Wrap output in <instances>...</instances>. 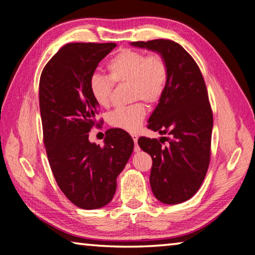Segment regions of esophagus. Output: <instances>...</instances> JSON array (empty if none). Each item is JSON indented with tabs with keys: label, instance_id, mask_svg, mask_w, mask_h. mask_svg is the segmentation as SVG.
<instances>
[{
	"label": "esophagus",
	"instance_id": "1",
	"mask_svg": "<svg viewBox=\"0 0 255 255\" xmlns=\"http://www.w3.org/2000/svg\"><path fill=\"white\" fill-rule=\"evenodd\" d=\"M131 137H132V139H133V143H135V147H133V150H135V152H139V146L137 145V141H138V136L137 135H135V133H132L131 135Z\"/></svg>",
	"mask_w": 255,
	"mask_h": 255
}]
</instances>
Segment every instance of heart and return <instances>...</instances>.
<instances>
[{"label": "heart", "instance_id": "heart-1", "mask_svg": "<svg viewBox=\"0 0 255 255\" xmlns=\"http://www.w3.org/2000/svg\"><path fill=\"white\" fill-rule=\"evenodd\" d=\"M109 76L93 74L90 77V93L99 106L107 107L111 101L115 83H129L131 100L141 99L148 103L157 102L163 96L167 81V66L162 56H146L141 51L123 49L107 65ZM146 116V108L140 102L119 107L108 115L112 127L125 131H136Z\"/></svg>", "mask_w": 255, "mask_h": 255}]
</instances>
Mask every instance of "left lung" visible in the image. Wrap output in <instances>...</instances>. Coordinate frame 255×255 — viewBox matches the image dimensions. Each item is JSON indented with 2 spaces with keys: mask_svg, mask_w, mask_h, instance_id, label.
<instances>
[{
  "mask_svg": "<svg viewBox=\"0 0 255 255\" xmlns=\"http://www.w3.org/2000/svg\"><path fill=\"white\" fill-rule=\"evenodd\" d=\"M130 45L155 51L166 63L165 90L147 127L171 138L139 137L138 145L152 156L149 183L156 199L166 205L181 204L199 190L210 161L213 112L204 77L178 42L155 39ZM165 140L169 143L163 146Z\"/></svg>",
  "mask_w": 255,
  "mask_h": 255,
  "instance_id": "obj_1",
  "label": "left lung"
}]
</instances>
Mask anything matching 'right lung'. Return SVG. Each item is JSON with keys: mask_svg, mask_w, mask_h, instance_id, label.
<instances>
[{"mask_svg": "<svg viewBox=\"0 0 255 255\" xmlns=\"http://www.w3.org/2000/svg\"><path fill=\"white\" fill-rule=\"evenodd\" d=\"M115 42H74L63 46L47 63L39 82L44 144L56 182L67 199L82 209L109 204L117 178L133 150L123 129H109L105 146L89 140L99 105L89 81Z\"/></svg>", "mask_w": 255, "mask_h": 255, "instance_id": "1", "label": "right lung"}]
</instances>
